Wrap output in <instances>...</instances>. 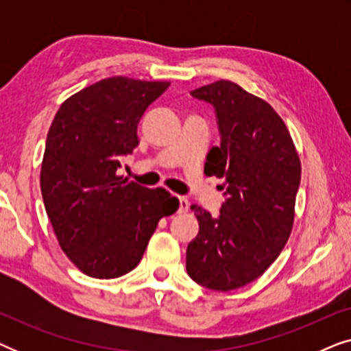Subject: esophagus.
I'll use <instances>...</instances> for the list:
<instances>
[{"label":"esophagus","mask_w":351,"mask_h":351,"mask_svg":"<svg viewBox=\"0 0 351 351\" xmlns=\"http://www.w3.org/2000/svg\"><path fill=\"white\" fill-rule=\"evenodd\" d=\"M189 208H190L189 199L184 198V196H179V210H177V213H179V214H185L186 210H189Z\"/></svg>","instance_id":"1"}]
</instances>
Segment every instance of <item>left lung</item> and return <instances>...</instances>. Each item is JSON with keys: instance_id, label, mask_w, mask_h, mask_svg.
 <instances>
[{"instance_id": "1", "label": "left lung", "mask_w": 351, "mask_h": 351, "mask_svg": "<svg viewBox=\"0 0 351 351\" xmlns=\"http://www.w3.org/2000/svg\"><path fill=\"white\" fill-rule=\"evenodd\" d=\"M214 107L220 145L204 171L223 179L219 215L193 204L199 232L186 247V271L213 291L257 280L280 256L294 222L300 161L286 124L271 105L232 81L190 93Z\"/></svg>"}]
</instances>
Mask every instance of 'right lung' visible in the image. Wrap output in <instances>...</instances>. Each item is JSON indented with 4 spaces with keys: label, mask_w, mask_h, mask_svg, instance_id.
I'll list each match as a JSON object with an SVG mask.
<instances>
[{
    "label": "right lung",
    "mask_w": 351,
    "mask_h": 351,
    "mask_svg": "<svg viewBox=\"0 0 351 351\" xmlns=\"http://www.w3.org/2000/svg\"><path fill=\"white\" fill-rule=\"evenodd\" d=\"M166 81L113 76L60 105L46 138L41 195L60 247L88 276L112 280L137 267L161 217L179 199L117 176L138 145L137 124Z\"/></svg>",
    "instance_id": "obj_1"
}]
</instances>
